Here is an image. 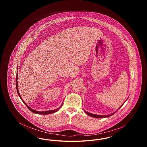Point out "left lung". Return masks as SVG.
<instances>
[{
  "instance_id": "left-lung-1",
  "label": "left lung",
  "mask_w": 147,
  "mask_h": 147,
  "mask_svg": "<svg viewBox=\"0 0 147 147\" xmlns=\"http://www.w3.org/2000/svg\"><path fill=\"white\" fill-rule=\"evenodd\" d=\"M125 104V102L122 104V105H121L119 107V109L116 111H115V112H113V113H112L111 114H109V115H95V114H93V113H90V112H87V111H86L85 110H84V111L88 115H89V116H91L92 117H94V118H105V117H110V116H112L113 115H114L116 112H117L118 110H119V109L122 106V105H123Z\"/></svg>"
}]
</instances>
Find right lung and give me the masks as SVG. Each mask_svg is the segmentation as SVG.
<instances>
[{
    "mask_svg": "<svg viewBox=\"0 0 147 147\" xmlns=\"http://www.w3.org/2000/svg\"><path fill=\"white\" fill-rule=\"evenodd\" d=\"M17 73H16V90H17V92H18V95H19V97L20 98H21V100H22V101L24 102V104H25V105H26L28 107V109L31 111V112H33V113H35L36 114H39V115H49V114H50V113H55V112H57V111H58L59 110V109L61 107V106H62L63 105V102H62V104L61 105L58 107V108H57V109H56L55 110H49V111H36V110H33V109H32L30 107H29L28 105H27L25 102H24V101L22 100V98H21V95H20V93H19V89H18V67H17Z\"/></svg>",
    "mask_w": 147,
    "mask_h": 147,
    "instance_id": "obj_1",
    "label": "right lung"
}]
</instances>
